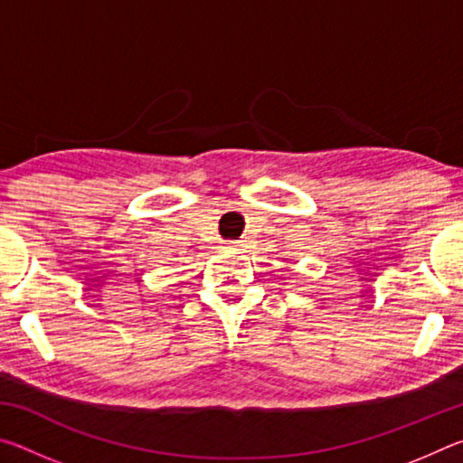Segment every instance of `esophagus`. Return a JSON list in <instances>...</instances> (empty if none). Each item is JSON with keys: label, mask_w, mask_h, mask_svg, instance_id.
<instances>
[{"label": "esophagus", "mask_w": 463, "mask_h": 463, "mask_svg": "<svg viewBox=\"0 0 463 463\" xmlns=\"http://www.w3.org/2000/svg\"><path fill=\"white\" fill-rule=\"evenodd\" d=\"M239 245H241L239 241H226V247H229V249H234V247H239Z\"/></svg>", "instance_id": "34e87169"}]
</instances>
